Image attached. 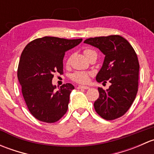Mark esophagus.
Masks as SVG:
<instances>
[{"mask_svg":"<svg viewBox=\"0 0 154 154\" xmlns=\"http://www.w3.org/2000/svg\"><path fill=\"white\" fill-rule=\"evenodd\" d=\"M77 88H78V89H88L89 87L86 86H78L77 87Z\"/></svg>","mask_w":154,"mask_h":154,"instance_id":"esophagus-1","label":"esophagus"}]
</instances>
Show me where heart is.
Wrapping results in <instances>:
<instances>
[{
  "mask_svg": "<svg viewBox=\"0 0 154 154\" xmlns=\"http://www.w3.org/2000/svg\"><path fill=\"white\" fill-rule=\"evenodd\" d=\"M93 51L89 49H86L84 51V54L85 56L88 55L89 53L92 52ZM89 76L90 73L85 72V71H77V72L74 73L71 76V78L74 81L77 82L78 83H82V84H84V83H87L89 80Z\"/></svg>",
  "mask_w": 154,
  "mask_h": 154,
  "instance_id": "1",
  "label": "heart"
}]
</instances>
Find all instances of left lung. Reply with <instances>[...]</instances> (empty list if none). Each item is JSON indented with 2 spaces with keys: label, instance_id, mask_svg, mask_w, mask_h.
Segmentation results:
<instances>
[{
  "label": "left lung",
  "instance_id": "left-lung-1",
  "mask_svg": "<svg viewBox=\"0 0 154 154\" xmlns=\"http://www.w3.org/2000/svg\"><path fill=\"white\" fill-rule=\"evenodd\" d=\"M84 43L97 48L105 55L96 80L111 83L106 91L98 88L99 97L94 103L96 112L106 120L122 117L133 104L138 91L139 63L134 49L119 35L89 38Z\"/></svg>",
  "mask_w": 154,
  "mask_h": 154
}]
</instances>
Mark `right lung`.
I'll return each mask as SVG.
<instances>
[{"label": "right lung", "instance_id": "right-lung-1", "mask_svg": "<svg viewBox=\"0 0 154 154\" xmlns=\"http://www.w3.org/2000/svg\"><path fill=\"white\" fill-rule=\"evenodd\" d=\"M82 40L45 36L30 42L21 53L18 81L29 111L38 121L54 123L67 112L74 86L66 83L57 91L52 79L55 72L63 73L66 51L78 45Z\"/></svg>", "mask_w": 154, "mask_h": 154}]
</instances>
